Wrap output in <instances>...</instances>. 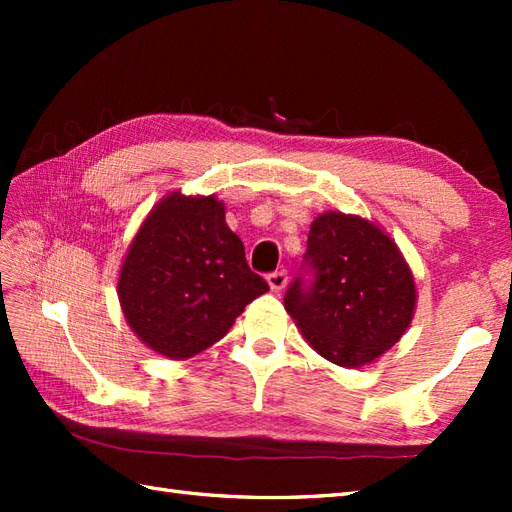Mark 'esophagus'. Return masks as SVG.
I'll return each instance as SVG.
<instances>
[{"instance_id":"1","label":"esophagus","mask_w":512,"mask_h":512,"mask_svg":"<svg viewBox=\"0 0 512 512\" xmlns=\"http://www.w3.org/2000/svg\"><path fill=\"white\" fill-rule=\"evenodd\" d=\"M266 281H268L270 290L279 292V290H284L286 284H288V273H286V270H275V273H270V275L266 277Z\"/></svg>"}]
</instances>
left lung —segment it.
I'll return each instance as SVG.
<instances>
[{"instance_id": "obj_1", "label": "left lung", "mask_w": 512, "mask_h": 512, "mask_svg": "<svg viewBox=\"0 0 512 512\" xmlns=\"http://www.w3.org/2000/svg\"><path fill=\"white\" fill-rule=\"evenodd\" d=\"M303 268L284 306L314 350L341 367L376 361L405 334L416 284L396 242L358 215L328 211L310 226Z\"/></svg>"}]
</instances>
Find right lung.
Returning <instances> with one entry per match:
<instances>
[{
  "instance_id": "1",
  "label": "right lung",
  "mask_w": 512,
  "mask_h": 512,
  "mask_svg": "<svg viewBox=\"0 0 512 512\" xmlns=\"http://www.w3.org/2000/svg\"><path fill=\"white\" fill-rule=\"evenodd\" d=\"M268 292L246 264L215 195L162 198L140 224L118 277L129 328L151 350L184 361L231 330L250 301Z\"/></svg>"
}]
</instances>
